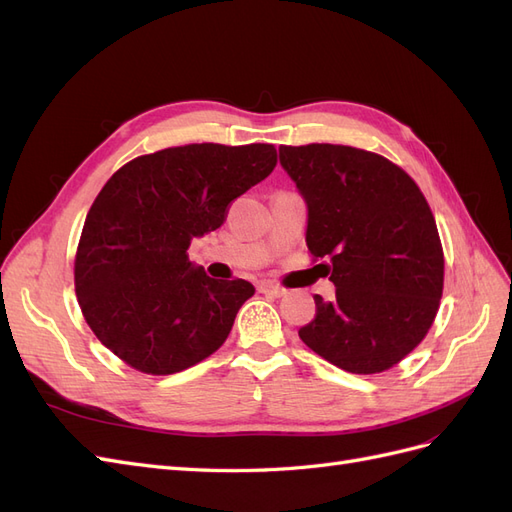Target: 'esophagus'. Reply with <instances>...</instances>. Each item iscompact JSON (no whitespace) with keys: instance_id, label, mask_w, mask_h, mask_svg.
Returning a JSON list of instances; mask_svg holds the SVG:
<instances>
[{"instance_id":"34e87169","label":"esophagus","mask_w":512,"mask_h":512,"mask_svg":"<svg viewBox=\"0 0 512 512\" xmlns=\"http://www.w3.org/2000/svg\"><path fill=\"white\" fill-rule=\"evenodd\" d=\"M258 292H262V294H267V297H284L286 294V290L282 288V286H277V284H273V282H260L258 284Z\"/></svg>"}]
</instances>
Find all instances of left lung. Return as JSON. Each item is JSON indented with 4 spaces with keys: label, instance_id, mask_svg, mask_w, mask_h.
Here are the masks:
<instances>
[{
    "label": "left lung",
    "instance_id": "left-lung-1",
    "mask_svg": "<svg viewBox=\"0 0 512 512\" xmlns=\"http://www.w3.org/2000/svg\"><path fill=\"white\" fill-rule=\"evenodd\" d=\"M307 203L305 241L327 258L335 299L316 294L299 329L307 348L350 374H380L423 342L438 314L444 254L423 192L397 164L365 149L280 147Z\"/></svg>",
    "mask_w": 512,
    "mask_h": 512
}]
</instances>
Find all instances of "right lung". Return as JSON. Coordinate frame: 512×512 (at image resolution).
Here are the masks:
<instances>
[{"mask_svg":"<svg viewBox=\"0 0 512 512\" xmlns=\"http://www.w3.org/2000/svg\"><path fill=\"white\" fill-rule=\"evenodd\" d=\"M275 164L267 143H200L134 158L106 181L81 232L74 288L91 331L121 361L168 376L226 342L254 286L213 280L188 247Z\"/></svg>","mask_w":512,"mask_h":512,"instance_id":"1","label":"right lung"}]
</instances>
